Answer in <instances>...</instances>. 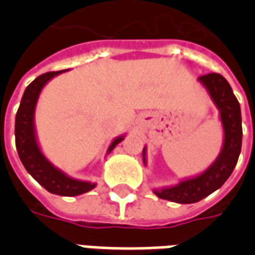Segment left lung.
<instances>
[{
    "label": "left lung",
    "mask_w": 255,
    "mask_h": 255,
    "mask_svg": "<svg viewBox=\"0 0 255 255\" xmlns=\"http://www.w3.org/2000/svg\"><path fill=\"white\" fill-rule=\"evenodd\" d=\"M208 94L219 109L220 120L224 129V140L219 157L206 171L195 177L184 179L175 186L154 188L153 192L161 199L176 203H195L219 190L236 166L242 149V115L241 105L234 95L230 83L220 73H208L199 76ZM146 162V147L142 151Z\"/></svg>",
    "instance_id": "8db88e82"
}]
</instances>
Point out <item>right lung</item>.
Listing matches in <instances>:
<instances>
[{
	"mask_svg": "<svg viewBox=\"0 0 255 255\" xmlns=\"http://www.w3.org/2000/svg\"><path fill=\"white\" fill-rule=\"evenodd\" d=\"M67 72L57 71V72H47L31 82L25 89L19 111L16 113V123H14V136H16V149L19 153L20 161L36 182L42 187L46 188L52 194H57L61 197H76L80 194L90 191L97 186V183L84 182L68 176L65 172L58 169L47 160L46 155L42 153L35 131V108L42 89L46 86L49 80L60 73ZM126 135H120L113 139L106 154H109L117 144L122 142Z\"/></svg>",
	"mask_w": 255,
	"mask_h": 255,
	"instance_id": "right-lung-1",
	"label": "right lung"
}]
</instances>
